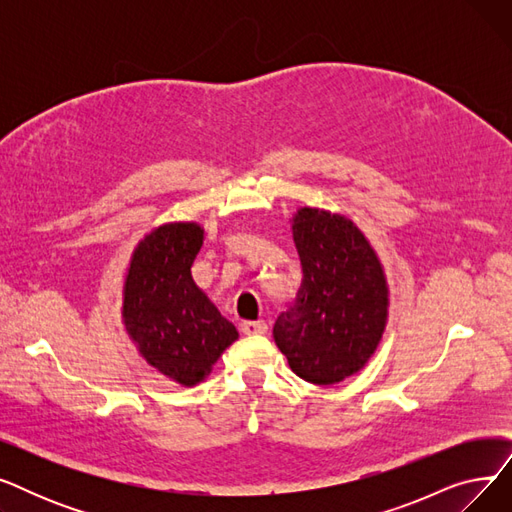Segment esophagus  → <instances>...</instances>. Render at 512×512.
Returning a JSON list of instances; mask_svg holds the SVG:
<instances>
[{"instance_id": "34e87169", "label": "esophagus", "mask_w": 512, "mask_h": 512, "mask_svg": "<svg viewBox=\"0 0 512 512\" xmlns=\"http://www.w3.org/2000/svg\"><path fill=\"white\" fill-rule=\"evenodd\" d=\"M240 330H242V334H247V336L265 334V332H267V324H265L263 319H257V321H242Z\"/></svg>"}]
</instances>
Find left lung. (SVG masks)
I'll return each instance as SVG.
<instances>
[{"mask_svg":"<svg viewBox=\"0 0 512 512\" xmlns=\"http://www.w3.org/2000/svg\"><path fill=\"white\" fill-rule=\"evenodd\" d=\"M290 226L303 282L297 303L276 319L274 340L299 378L332 386L361 371L378 348L388 324V280L346 215L299 207Z\"/></svg>","mask_w":512,"mask_h":512,"instance_id":"left-lung-1","label":"left lung"}]
</instances>
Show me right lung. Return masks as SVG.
Wrapping results in <instances>:
<instances>
[{
	"label": "right lung",
	"instance_id": "1",
	"mask_svg": "<svg viewBox=\"0 0 512 512\" xmlns=\"http://www.w3.org/2000/svg\"><path fill=\"white\" fill-rule=\"evenodd\" d=\"M197 222H168L147 232L130 255L122 286V324L139 355L168 380L201 384L238 340V330L195 284L203 247Z\"/></svg>",
	"mask_w": 512,
	"mask_h": 512
}]
</instances>
